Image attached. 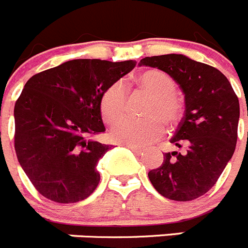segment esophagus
<instances>
[{"label":"esophagus","instance_id":"34e87169","mask_svg":"<svg viewBox=\"0 0 248 248\" xmlns=\"http://www.w3.org/2000/svg\"><path fill=\"white\" fill-rule=\"evenodd\" d=\"M126 148H129V149H130V150L133 151V153H134L135 155H143V153H144V150H143V149L138 148V146H133V145H126Z\"/></svg>","mask_w":248,"mask_h":248}]
</instances>
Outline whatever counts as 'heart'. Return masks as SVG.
<instances>
[{
  "mask_svg": "<svg viewBox=\"0 0 248 248\" xmlns=\"http://www.w3.org/2000/svg\"><path fill=\"white\" fill-rule=\"evenodd\" d=\"M140 91L150 94L145 109L149 118L141 120L124 119L118 122L110 131V138L117 143L133 146H144L153 143L164 134L163 122L174 125L181 117V102L175 94L176 83L172 77L160 69H146L133 78ZM128 94L124 85L115 82L105 88L99 99V110L103 122L113 124L125 111Z\"/></svg>",
  "mask_w": 248,
  "mask_h": 248,
  "instance_id": "obj_1",
  "label": "heart"
}]
</instances>
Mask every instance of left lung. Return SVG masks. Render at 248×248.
I'll use <instances>...</instances> for the list:
<instances>
[{
	"mask_svg": "<svg viewBox=\"0 0 248 248\" xmlns=\"http://www.w3.org/2000/svg\"><path fill=\"white\" fill-rule=\"evenodd\" d=\"M140 65L157 68L180 85L185 113L170 143L180 151L165 153L149 180L164 198L191 201L211 189L233 155L240 103L218 69L183 54L145 57Z\"/></svg>",
	"mask_w": 248,
	"mask_h": 248,
	"instance_id": "8db88e82",
	"label": "left lung"
}]
</instances>
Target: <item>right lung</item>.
I'll return each mask as SVG.
<instances>
[{
    "mask_svg": "<svg viewBox=\"0 0 248 248\" xmlns=\"http://www.w3.org/2000/svg\"><path fill=\"white\" fill-rule=\"evenodd\" d=\"M134 61L73 59L34 74L15 104V150L39 194L59 203L97 189V165L111 145L93 139L105 131L99 99Z\"/></svg>",
    "mask_w": 248,
    "mask_h": 248,
    "instance_id": "obj_1",
    "label": "right lung"
}]
</instances>
